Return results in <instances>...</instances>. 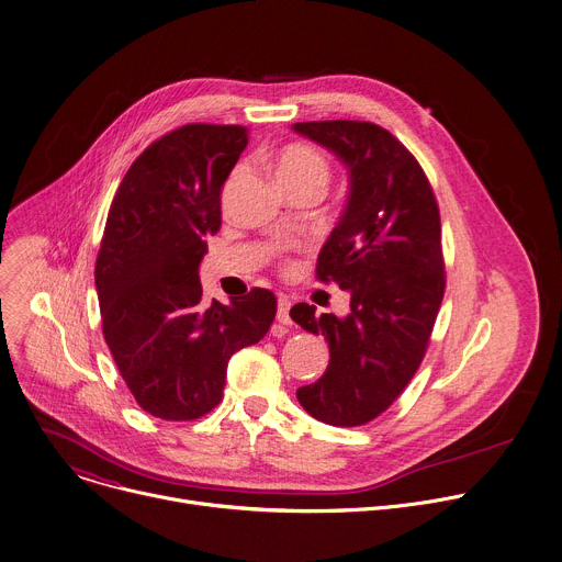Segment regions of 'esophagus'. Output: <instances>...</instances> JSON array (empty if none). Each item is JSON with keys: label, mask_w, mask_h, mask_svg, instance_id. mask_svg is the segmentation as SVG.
<instances>
[{"label": "esophagus", "mask_w": 562, "mask_h": 562, "mask_svg": "<svg viewBox=\"0 0 562 562\" xmlns=\"http://www.w3.org/2000/svg\"><path fill=\"white\" fill-rule=\"evenodd\" d=\"M289 311H291V300L282 295V297L278 300V323H282V325H291Z\"/></svg>", "instance_id": "34e87169"}]
</instances>
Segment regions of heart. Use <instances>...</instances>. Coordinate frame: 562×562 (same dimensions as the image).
<instances>
[{"label":"heart","mask_w":562,"mask_h":562,"mask_svg":"<svg viewBox=\"0 0 562 562\" xmlns=\"http://www.w3.org/2000/svg\"><path fill=\"white\" fill-rule=\"evenodd\" d=\"M276 173L284 191L315 187L325 191L331 180L329 159L308 144H289L276 157Z\"/></svg>","instance_id":"b5f03b06"}]
</instances>
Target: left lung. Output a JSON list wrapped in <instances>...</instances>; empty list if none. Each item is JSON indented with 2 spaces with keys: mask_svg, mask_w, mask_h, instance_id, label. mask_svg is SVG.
I'll return each instance as SVG.
<instances>
[{
  "mask_svg": "<svg viewBox=\"0 0 562 562\" xmlns=\"http://www.w3.org/2000/svg\"><path fill=\"white\" fill-rule=\"evenodd\" d=\"M291 128L331 150L349 176L347 206L317 256V278L349 291V313L291 308L293 323L329 345L327 371L297 389V403L319 423L358 427L403 393L427 351L445 295L440 213L416 157L382 126Z\"/></svg>",
  "mask_w": 562,
  "mask_h": 562,
  "instance_id": "obj_1",
  "label": "left lung"
}]
</instances>
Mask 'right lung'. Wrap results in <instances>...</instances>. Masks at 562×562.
Segmentation results:
<instances>
[{"mask_svg":"<svg viewBox=\"0 0 562 562\" xmlns=\"http://www.w3.org/2000/svg\"><path fill=\"white\" fill-rule=\"evenodd\" d=\"M249 137L245 126L187 124L153 142L126 171L95 265L104 340L137 405L195 420L220 400L231 356L260 342L276 295L202 304L200 262L220 231L222 187Z\"/></svg>","mask_w":562,"mask_h":562,"instance_id":"add662e5","label":"right lung"}]
</instances>
